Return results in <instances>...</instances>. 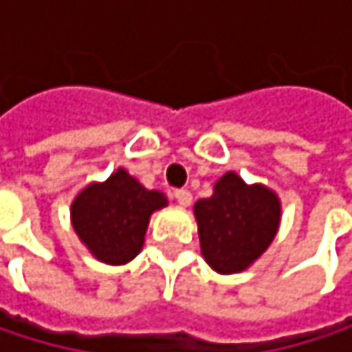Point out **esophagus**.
Returning a JSON list of instances; mask_svg holds the SVG:
<instances>
[{
  "label": "esophagus",
  "mask_w": 352,
  "mask_h": 352,
  "mask_svg": "<svg viewBox=\"0 0 352 352\" xmlns=\"http://www.w3.org/2000/svg\"><path fill=\"white\" fill-rule=\"evenodd\" d=\"M173 195H175V199L179 201V206H185L187 208L191 204V193L187 189H177Z\"/></svg>",
  "instance_id": "obj_1"
}]
</instances>
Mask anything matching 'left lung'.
Masks as SVG:
<instances>
[{
  "label": "left lung",
  "mask_w": 352,
  "mask_h": 352,
  "mask_svg": "<svg viewBox=\"0 0 352 352\" xmlns=\"http://www.w3.org/2000/svg\"><path fill=\"white\" fill-rule=\"evenodd\" d=\"M193 214L206 263L228 275L248 269L273 243L281 201L269 187L248 185L228 171L216 181L210 197L195 201Z\"/></svg>",
  "instance_id": "1"
}]
</instances>
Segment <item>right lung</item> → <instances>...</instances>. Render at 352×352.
I'll list each match as a JSON object with an SVG mask.
<instances>
[{"label":"right lung","instance_id":"add662e5","mask_svg":"<svg viewBox=\"0 0 352 352\" xmlns=\"http://www.w3.org/2000/svg\"><path fill=\"white\" fill-rule=\"evenodd\" d=\"M165 206L167 197L161 191L146 189L120 167L73 199L71 222L98 261L126 265L142 250L151 214Z\"/></svg>","mask_w":352,"mask_h":352}]
</instances>
